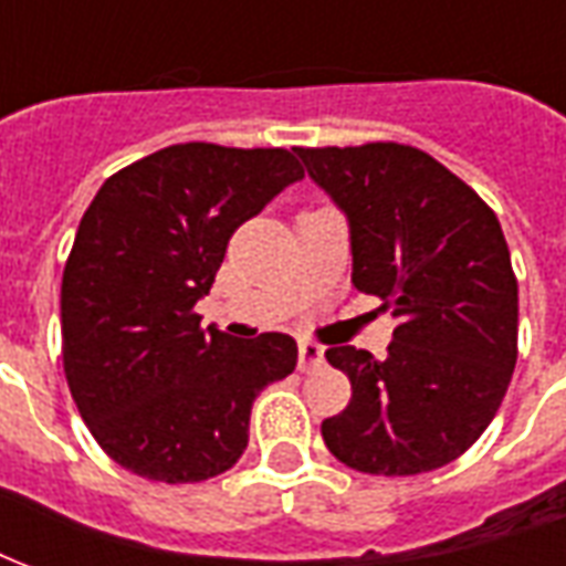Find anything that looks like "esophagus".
<instances>
[{
    "label": "esophagus",
    "instance_id": "1",
    "mask_svg": "<svg viewBox=\"0 0 566 566\" xmlns=\"http://www.w3.org/2000/svg\"><path fill=\"white\" fill-rule=\"evenodd\" d=\"M325 361V349L313 340H301L298 344V368L301 370H316Z\"/></svg>",
    "mask_w": 566,
    "mask_h": 566
}]
</instances>
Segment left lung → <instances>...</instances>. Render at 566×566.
<instances>
[{
	"label": "left lung",
	"instance_id": "1",
	"mask_svg": "<svg viewBox=\"0 0 566 566\" xmlns=\"http://www.w3.org/2000/svg\"><path fill=\"white\" fill-rule=\"evenodd\" d=\"M349 226L353 286L398 319L389 356L332 346L353 382L323 422L346 468L382 476L437 470L468 452L515 368L518 283L494 210L434 156L407 144L295 147Z\"/></svg>",
	"mask_w": 566,
	"mask_h": 566
}]
</instances>
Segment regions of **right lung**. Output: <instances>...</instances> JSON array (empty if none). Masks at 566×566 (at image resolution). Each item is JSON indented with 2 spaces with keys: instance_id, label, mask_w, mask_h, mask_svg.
I'll list each match as a JSON object with an SVG mask.
<instances>
[{
  "instance_id": "add662e5",
  "label": "right lung",
  "mask_w": 566,
  "mask_h": 566,
  "mask_svg": "<svg viewBox=\"0 0 566 566\" xmlns=\"http://www.w3.org/2000/svg\"><path fill=\"white\" fill-rule=\"evenodd\" d=\"M289 150L175 144L108 177L63 271V365L81 419L119 468L156 482L229 470L268 382L298 365L280 332L201 328L234 229L301 180Z\"/></svg>"
}]
</instances>
